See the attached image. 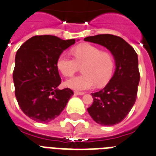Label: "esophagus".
Masks as SVG:
<instances>
[{
	"label": "esophagus",
	"instance_id": "esophagus-1",
	"mask_svg": "<svg viewBox=\"0 0 156 156\" xmlns=\"http://www.w3.org/2000/svg\"><path fill=\"white\" fill-rule=\"evenodd\" d=\"M74 94H76V95H83L84 93L83 92H78V91H75Z\"/></svg>",
	"mask_w": 156,
	"mask_h": 156
}]
</instances>
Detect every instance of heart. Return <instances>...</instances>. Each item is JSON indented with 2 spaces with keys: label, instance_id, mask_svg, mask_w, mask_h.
<instances>
[{
  "label": "heart",
  "instance_id": "heart-1",
  "mask_svg": "<svg viewBox=\"0 0 156 156\" xmlns=\"http://www.w3.org/2000/svg\"><path fill=\"white\" fill-rule=\"evenodd\" d=\"M74 59L65 54L56 61L58 70L64 77H71L83 67V74L70 78L66 86L73 90L90 89L97 84L102 87L109 82L115 66L113 55L90 44H82L72 49Z\"/></svg>",
  "mask_w": 156,
  "mask_h": 156
}]
</instances>
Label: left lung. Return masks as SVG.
<instances>
[{"label": "left lung", "mask_w": 156, "mask_h": 156, "mask_svg": "<svg viewBox=\"0 0 156 156\" xmlns=\"http://www.w3.org/2000/svg\"><path fill=\"white\" fill-rule=\"evenodd\" d=\"M84 40L104 46L113 55L116 63L113 76L103 89L92 93L93 102L87 112L100 125H116L127 116L136 99L140 82L138 56L126 41L113 34H98Z\"/></svg>", "instance_id": "8db88e82"}]
</instances>
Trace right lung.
Instances as JSON below:
<instances>
[{"mask_svg": "<svg viewBox=\"0 0 156 156\" xmlns=\"http://www.w3.org/2000/svg\"><path fill=\"white\" fill-rule=\"evenodd\" d=\"M75 40L36 35L20 47L15 58L13 81L20 109L37 122L56 118L73 94L70 88L58 89L61 78L56 61Z\"/></svg>", "mask_w": 156, "mask_h": 156, "instance_id": "obj_1", "label": "right lung"}]
</instances>
